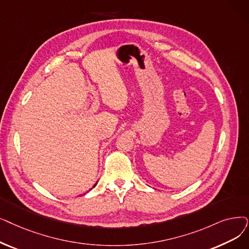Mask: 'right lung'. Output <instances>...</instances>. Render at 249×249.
Wrapping results in <instances>:
<instances>
[{
    "mask_svg": "<svg viewBox=\"0 0 249 249\" xmlns=\"http://www.w3.org/2000/svg\"><path fill=\"white\" fill-rule=\"evenodd\" d=\"M96 183H98V182H96ZM96 183H95V184H94V185H93V187H95V185H96Z\"/></svg>",
    "mask_w": 249,
    "mask_h": 249,
    "instance_id": "right-lung-1",
    "label": "right lung"
}]
</instances>
